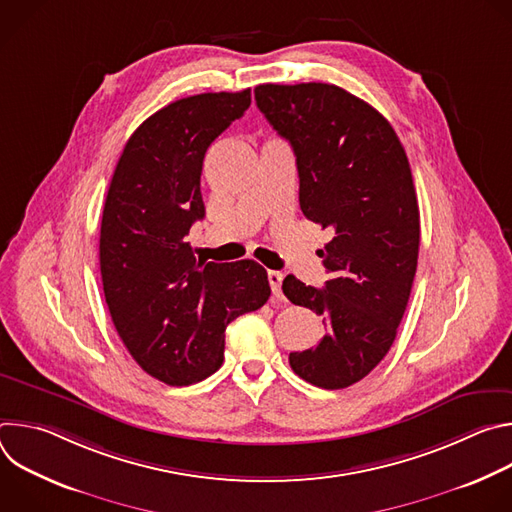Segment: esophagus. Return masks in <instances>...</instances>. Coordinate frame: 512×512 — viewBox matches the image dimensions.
<instances>
[{"instance_id": "obj_1", "label": "esophagus", "mask_w": 512, "mask_h": 512, "mask_svg": "<svg viewBox=\"0 0 512 512\" xmlns=\"http://www.w3.org/2000/svg\"><path fill=\"white\" fill-rule=\"evenodd\" d=\"M267 279H269V285H271V291H273V296H281V283H283V273L281 271H273V269H269L267 271Z\"/></svg>"}]
</instances>
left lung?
<instances>
[{
	"mask_svg": "<svg viewBox=\"0 0 512 512\" xmlns=\"http://www.w3.org/2000/svg\"><path fill=\"white\" fill-rule=\"evenodd\" d=\"M255 101L296 154L304 216L334 235L322 251L332 275L322 289L283 279L285 298L326 324L289 364L316 387L344 389L385 358L409 302L419 255L409 160L391 123L336 85L267 83Z\"/></svg>",
	"mask_w": 512,
	"mask_h": 512,
	"instance_id": "8db88e82",
	"label": "left lung"
}]
</instances>
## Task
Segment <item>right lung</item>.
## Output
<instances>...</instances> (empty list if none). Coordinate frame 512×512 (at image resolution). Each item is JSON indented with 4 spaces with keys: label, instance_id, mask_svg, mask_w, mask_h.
I'll list each match as a JSON object with an SVG mask.
<instances>
[{
    "label": "right lung",
    "instance_id": "add662e5",
    "mask_svg": "<svg viewBox=\"0 0 512 512\" xmlns=\"http://www.w3.org/2000/svg\"><path fill=\"white\" fill-rule=\"evenodd\" d=\"M251 105V89L166 105L127 139L105 198L99 261L125 348L154 379L192 385L221 369L225 328L271 296L253 259H196L186 235L204 216L208 145Z\"/></svg>",
    "mask_w": 512,
    "mask_h": 512
}]
</instances>
